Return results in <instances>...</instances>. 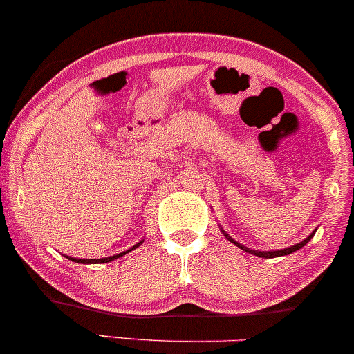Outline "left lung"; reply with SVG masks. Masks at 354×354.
Returning a JSON list of instances; mask_svg holds the SVG:
<instances>
[{"label":"left lung","mask_w":354,"mask_h":354,"mask_svg":"<svg viewBox=\"0 0 354 354\" xmlns=\"http://www.w3.org/2000/svg\"><path fill=\"white\" fill-rule=\"evenodd\" d=\"M221 232H223V235H225L226 239L230 240V242L235 243L236 247H240V249L245 250V252H250V254H254V256H259V257H277V256H287V254H292V252H296V250H299L301 247L306 245V243L310 242V240L313 239V235H315V232H313V233H311V235H308V239H304L303 242L296 243V245H292V247H287V249H280V250H252V249H249V247H243L242 243H239V242H236V240H233L232 236L228 235V233H225V230H221Z\"/></svg>","instance_id":"8db88e82"}]
</instances>
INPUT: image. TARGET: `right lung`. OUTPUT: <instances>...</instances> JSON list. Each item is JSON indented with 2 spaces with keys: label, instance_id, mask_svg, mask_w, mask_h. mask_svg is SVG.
<instances>
[{
  "label": "right lung",
  "instance_id": "1",
  "mask_svg": "<svg viewBox=\"0 0 354 354\" xmlns=\"http://www.w3.org/2000/svg\"><path fill=\"white\" fill-rule=\"evenodd\" d=\"M142 243V242H140ZM140 243H136V245H133L131 249H128V250H124V252H121V254H115V256H111V257H102V259H77V257H68V259L71 261H74V263H81V264H88V263H93V264H97V263H109V261H112V259H118V257H121V256H124V254H128L129 250H133V249H136V247L140 245Z\"/></svg>",
  "mask_w": 354,
  "mask_h": 354
}]
</instances>
